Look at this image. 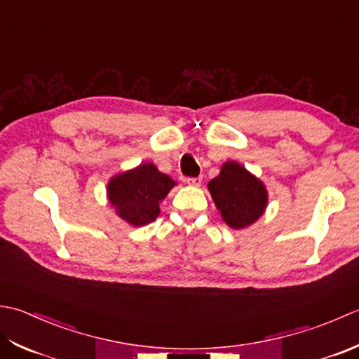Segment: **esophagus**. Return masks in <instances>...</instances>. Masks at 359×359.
<instances>
[{"label": "esophagus", "instance_id": "34e87169", "mask_svg": "<svg viewBox=\"0 0 359 359\" xmlns=\"http://www.w3.org/2000/svg\"><path fill=\"white\" fill-rule=\"evenodd\" d=\"M201 181H203V178L201 177H195V178H192V177H189V178H186V182L189 186H200L201 184Z\"/></svg>", "mask_w": 359, "mask_h": 359}]
</instances>
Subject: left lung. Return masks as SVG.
Instances as JSON below:
<instances>
[{
	"label": "left lung",
	"instance_id": "8db88e82",
	"mask_svg": "<svg viewBox=\"0 0 359 359\" xmlns=\"http://www.w3.org/2000/svg\"><path fill=\"white\" fill-rule=\"evenodd\" d=\"M218 210L231 228L250 226L263 214L268 196L262 182L237 163H226L217 178L209 182Z\"/></svg>",
	"mask_w": 359,
	"mask_h": 359
}]
</instances>
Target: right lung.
I'll list each match as a JSON object with an SVG mask.
<instances>
[{"instance_id": "add662e5", "label": "right lung", "mask_w": 359, "mask_h": 359, "mask_svg": "<svg viewBox=\"0 0 359 359\" xmlns=\"http://www.w3.org/2000/svg\"><path fill=\"white\" fill-rule=\"evenodd\" d=\"M175 182L153 164L114 177L108 184L109 203L119 217L133 226H144L159 215V201L165 198Z\"/></svg>"}]
</instances>
